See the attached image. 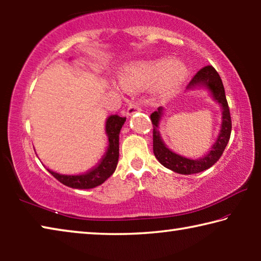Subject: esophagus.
Instances as JSON below:
<instances>
[{
  "label": "esophagus",
  "instance_id": "esophagus-1",
  "mask_svg": "<svg viewBox=\"0 0 261 261\" xmlns=\"http://www.w3.org/2000/svg\"><path fill=\"white\" fill-rule=\"evenodd\" d=\"M140 110H141V107L138 103H136V102L130 103L129 107H127V109H126V115L127 116H131V115H134L137 112H140Z\"/></svg>",
  "mask_w": 261,
  "mask_h": 261
}]
</instances>
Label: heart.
<instances>
[{
  "label": "heart",
  "instance_id": "1",
  "mask_svg": "<svg viewBox=\"0 0 261 261\" xmlns=\"http://www.w3.org/2000/svg\"><path fill=\"white\" fill-rule=\"evenodd\" d=\"M187 76V69L179 61H153L127 67L122 72L121 82L126 90H145L156 84L162 94H170Z\"/></svg>",
  "mask_w": 261,
  "mask_h": 261
}]
</instances>
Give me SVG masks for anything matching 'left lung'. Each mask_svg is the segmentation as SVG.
Segmentation results:
<instances>
[{"mask_svg": "<svg viewBox=\"0 0 261 261\" xmlns=\"http://www.w3.org/2000/svg\"><path fill=\"white\" fill-rule=\"evenodd\" d=\"M197 86H204L211 92L213 99L218 102L221 108H222V124H221V130L216 139L215 144L212 146L211 151L206 154L205 156L197 160H192V159H188L185 156L176 154L175 152L166 146L161 139L160 132H159L158 127L160 124V120L163 115V108L159 107L158 110L152 113L151 121L153 124V152L154 155L158 159V161L165 166L168 169L175 171V173L182 174V175H191L197 174L200 171H204L208 169L214 163L219 160L222 155V153L226 148L229 139H230L231 134V117L230 112H229L228 102L226 99V93H224V87L222 81L216 72V70L212 67V65H207L200 69L192 81L190 82L188 85V90H192V88Z\"/></svg>", "mask_w": 261, "mask_h": 261, "instance_id": "left-lung-1", "label": "left lung"}]
</instances>
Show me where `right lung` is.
Instances as JSON below:
<instances>
[{
  "label": "right lung",
  "instance_id": "1",
  "mask_svg": "<svg viewBox=\"0 0 261 261\" xmlns=\"http://www.w3.org/2000/svg\"><path fill=\"white\" fill-rule=\"evenodd\" d=\"M125 117L118 115H110L106 121V134L108 136V147L106 154L100 162L94 168H92L85 174L82 175H62L55 171L47 169L54 177L62 184L73 189H92L102 184L106 179L109 178L116 169L118 155H120V132Z\"/></svg>",
  "mask_w": 261,
  "mask_h": 261
}]
</instances>
